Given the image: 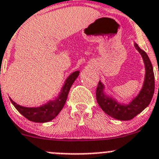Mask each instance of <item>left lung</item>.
<instances>
[{"instance_id":"8db88e82","label":"left lung","mask_w":159,"mask_h":159,"mask_svg":"<svg viewBox=\"0 0 159 159\" xmlns=\"http://www.w3.org/2000/svg\"><path fill=\"white\" fill-rule=\"evenodd\" d=\"M135 47L143 57L146 68V75L143 89L134 100L128 105L120 104L113 99L105 96L103 85L100 81H99L96 88V100L101 109L111 117L121 121L133 119L143 111L150 104L155 93V75L151 60L147 53L140 49L137 44H135Z\"/></svg>"}]
</instances>
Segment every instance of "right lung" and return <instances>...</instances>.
<instances>
[{
    "instance_id": "right-lung-1",
    "label": "right lung",
    "mask_w": 159,
    "mask_h": 159,
    "mask_svg": "<svg viewBox=\"0 0 159 159\" xmlns=\"http://www.w3.org/2000/svg\"><path fill=\"white\" fill-rule=\"evenodd\" d=\"M78 75H79V71H75L71 74L65 81V84L59 97L56 98L53 102H49L44 106H41L40 107H25L19 106L11 99H10V100L19 113L30 121L34 122H47L57 116L58 114L63 109L67 99L68 93L70 89L71 85L75 82Z\"/></svg>"
}]
</instances>
